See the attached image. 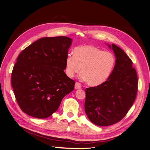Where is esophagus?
I'll return each mask as SVG.
<instances>
[{
	"mask_svg": "<svg viewBox=\"0 0 150 150\" xmlns=\"http://www.w3.org/2000/svg\"><path fill=\"white\" fill-rule=\"evenodd\" d=\"M74 88H75V89H76V90H79V89H81V88H82V85H81V84L80 83L76 82L75 83Z\"/></svg>",
	"mask_w": 150,
	"mask_h": 150,
	"instance_id": "obj_1",
	"label": "esophagus"
}]
</instances>
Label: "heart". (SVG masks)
<instances>
[{"label": "heart", "instance_id": "b5f03b06", "mask_svg": "<svg viewBox=\"0 0 150 150\" xmlns=\"http://www.w3.org/2000/svg\"><path fill=\"white\" fill-rule=\"evenodd\" d=\"M115 63L116 58L112 52L93 45L81 46L74 49L73 55L67 57L65 73L72 78L81 70L80 76L88 84L98 86L108 79Z\"/></svg>", "mask_w": 150, "mask_h": 150}]
</instances>
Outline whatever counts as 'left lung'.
I'll return each instance as SVG.
<instances>
[{
	"mask_svg": "<svg viewBox=\"0 0 150 150\" xmlns=\"http://www.w3.org/2000/svg\"><path fill=\"white\" fill-rule=\"evenodd\" d=\"M112 48L116 65L107 80L100 85L85 89V111L94 124L105 127L120 121L133 105L138 81L133 62L114 44Z\"/></svg>",
	"mask_w": 150,
	"mask_h": 150,
	"instance_id": "8db88e82",
	"label": "left lung"
}]
</instances>
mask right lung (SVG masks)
Instances as JSON below:
<instances>
[{"instance_id": "obj_1", "label": "right lung", "mask_w": 150, "mask_h": 150, "mask_svg": "<svg viewBox=\"0 0 150 150\" xmlns=\"http://www.w3.org/2000/svg\"><path fill=\"white\" fill-rule=\"evenodd\" d=\"M72 39L43 38L25 48L17 58L11 85L21 109L28 115L45 119L56 112L75 82L64 72Z\"/></svg>"}]
</instances>
